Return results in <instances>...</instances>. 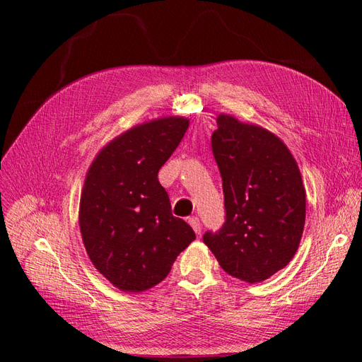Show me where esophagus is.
Returning a JSON list of instances; mask_svg holds the SVG:
<instances>
[{
	"mask_svg": "<svg viewBox=\"0 0 362 362\" xmlns=\"http://www.w3.org/2000/svg\"><path fill=\"white\" fill-rule=\"evenodd\" d=\"M189 223H190V226L193 228V231L196 233V234H199L201 233V222H199V218L198 217H189Z\"/></svg>",
	"mask_w": 362,
	"mask_h": 362,
	"instance_id": "1",
	"label": "esophagus"
}]
</instances>
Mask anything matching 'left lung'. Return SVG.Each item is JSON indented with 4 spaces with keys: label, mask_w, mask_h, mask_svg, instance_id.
<instances>
[{
    "label": "left lung",
    "mask_w": 362,
    "mask_h": 362,
    "mask_svg": "<svg viewBox=\"0 0 362 362\" xmlns=\"http://www.w3.org/2000/svg\"><path fill=\"white\" fill-rule=\"evenodd\" d=\"M211 148L222 175L226 222L204 243L237 279L262 282L298 252L306 194L298 163L269 129L217 116Z\"/></svg>",
    "instance_id": "left-lung-1"
}]
</instances>
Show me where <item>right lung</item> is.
Returning a JSON list of instances; mask_svg holds the SVG:
<instances>
[{
	"label": "right lung",
	"instance_id": "right-lung-1",
	"mask_svg": "<svg viewBox=\"0 0 362 362\" xmlns=\"http://www.w3.org/2000/svg\"><path fill=\"white\" fill-rule=\"evenodd\" d=\"M189 124L184 116H164L129 128L103 146L86 173L83 245L95 269L120 291L157 286L196 238L189 223L172 216L158 181Z\"/></svg>",
	"mask_w": 362,
	"mask_h": 362
}]
</instances>
